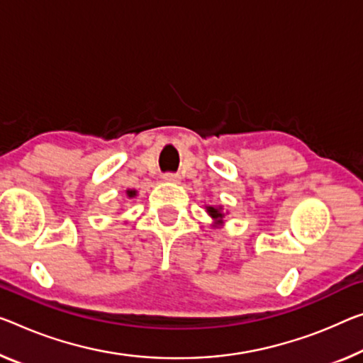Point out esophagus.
Returning a JSON list of instances; mask_svg holds the SVG:
<instances>
[{
    "mask_svg": "<svg viewBox=\"0 0 363 363\" xmlns=\"http://www.w3.org/2000/svg\"><path fill=\"white\" fill-rule=\"evenodd\" d=\"M164 180L165 182H172V183H177V182H180V175L172 174V172H169V174H164Z\"/></svg>",
    "mask_w": 363,
    "mask_h": 363,
    "instance_id": "obj_1",
    "label": "esophagus"
}]
</instances>
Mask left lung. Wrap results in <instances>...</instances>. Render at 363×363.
<instances>
[{
  "label": "left lung",
  "instance_id": "1",
  "mask_svg": "<svg viewBox=\"0 0 363 363\" xmlns=\"http://www.w3.org/2000/svg\"><path fill=\"white\" fill-rule=\"evenodd\" d=\"M208 213L214 217V219H222V213H220V208L216 209L213 206H209L208 208Z\"/></svg>",
  "mask_w": 363,
  "mask_h": 363
}]
</instances>
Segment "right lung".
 I'll use <instances>...</instances> for the list:
<instances>
[{
    "label": "right lung",
    "mask_w": 363,
    "mask_h": 363,
    "mask_svg": "<svg viewBox=\"0 0 363 363\" xmlns=\"http://www.w3.org/2000/svg\"><path fill=\"white\" fill-rule=\"evenodd\" d=\"M135 194H136V191H128V196H135Z\"/></svg>",
    "instance_id": "right-lung-1"
}]
</instances>
